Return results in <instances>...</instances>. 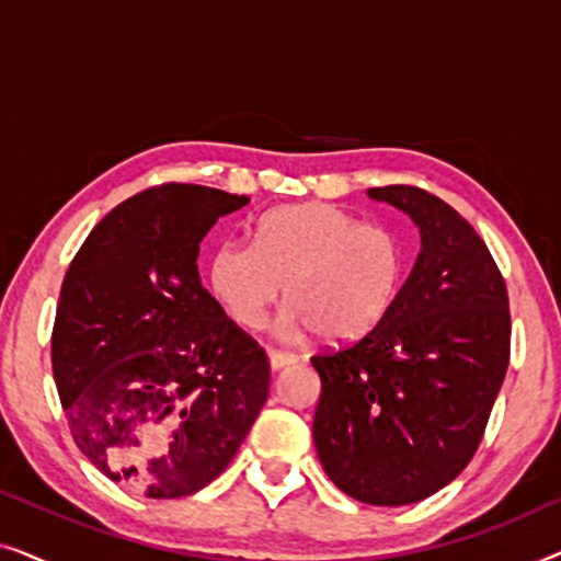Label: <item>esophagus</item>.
I'll use <instances>...</instances> for the list:
<instances>
[{"label":"esophagus","instance_id":"obj_1","mask_svg":"<svg viewBox=\"0 0 561 561\" xmlns=\"http://www.w3.org/2000/svg\"><path fill=\"white\" fill-rule=\"evenodd\" d=\"M296 355H288V352H271V355H267V363H271V370L273 373H278V370H283V367H288V365H294L296 363Z\"/></svg>","mask_w":561,"mask_h":561}]
</instances>
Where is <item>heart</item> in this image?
I'll use <instances>...</instances> for the list:
<instances>
[{
	"instance_id": "1",
	"label": "heart",
	"mask_w": 561,
	"mask_h": 561,
	"mask_svg": "<svg viewBox=\"0 0 561 561\" xmlns=\"http://www.w3.org/2000/svg\"><path fill=\"white\" fill-rule=\"evenodd\" d=\"M405 275L409 248L401 234L363 225L327 202L267 211L255 227V244H219L209 263L214 296L240 327H263L286 290L283 332H321L332 344L370 334L396 306Z\"/></svg>"
}]
</instances>
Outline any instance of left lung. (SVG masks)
Here are the masks:
<instances>
[{
	"label": "left lung",
	"mask_w": 561,
	"mask_h": 561,
	"mask_svg": "<svg viewBox=\"0 0 561 561\" xmlns=\"http://www.w3.org/2000/svg\"><path fill=\"white\" fill-rule=\"evenodd\" d=\"M409 214L421 252L386 319L363 340L311 357L319 462L342 493L409 505L470 462L511 355L508 290L485 242L416 186L367 188Z\"/></svg>",
	"instance_id": "8db88e82"
}]
</instances>
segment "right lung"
Returning <instances> with one entry per match:
<instances>
[{
	"instance_id": "1",
	"label": "right lung",
	"mask_w": 561,
	"mask_h": 561,
	"mask_svg": "<svg viewBox=\"0 0 561 561\" xmlns=\"http://www.w3.org/2000/svg\"><path fill=\"white\" fill-rule=\"evenodd\" d=\"M250 204L209 186L142 191L91 229L53 327L76 447L145 497H183L240 449L271 388L265 352L202 286L198 244Z\"/></svg>"
}]
</instances>
